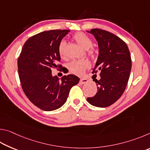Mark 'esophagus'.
<instances>
[{
	"mask_svg": "<svg viewBox=\"0 0 150 150\" xmlns=\"http://www.w3.org/2000/svg\"><path fill=\"white\" fill-rule=\"evenodd\" d=\"M80 84L81 85H84L86 84V83H88V80L87 79H85V78H81L80 79Z\"/></svg>",
	"mask_w": 150,
	"mask_h": 150,
	"instance_id": "esophagus-1",
	"label": "esophagus"
}]
</instances>
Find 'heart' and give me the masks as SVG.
<instances>
[{"label": "heart", "instance_id": "b5f03b06", "mask_svg": "<svg viewBox=\"0 0 150 150\" xmlns=\"http://www.w3.org/2000/svg\"><path fill=\"white\" fill-rule=\"evenodd\" d=\"M73 38L83 49L86 50H88V52L90 54L93 52L92 50H89L92 47L93 42L88 35L85 34L84 33L80 32L76 34L73 36ZM65 42L64 41H62L58 46V52H59L61 57L65 56ZM89 66L90 63L87 60H73L68 64V69L72 73L76 75H81L84 72L86 68L88 67Z\"/></svg>", "mask_w": 150, "mask_h": 150}]
</instances>
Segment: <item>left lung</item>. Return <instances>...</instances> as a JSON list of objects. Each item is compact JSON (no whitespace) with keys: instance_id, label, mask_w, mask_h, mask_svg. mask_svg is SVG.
Segmentation results:
<instances>
[{"instance_id":"1","label":"left lung","mask_w":150,"mask_h":150,"mask_svg":"<svg viewBox=\"0 0 150 150\" xmlns=\"http://www.w3.org/2000/svg\"><path fill=\"white\" fill-rule=\"evenodd\" d=\"M87 32L98 42V55L93 73L100 71V79L95 81L97 93L87 100L96 107H107L120 97L126 87L132 67L130 51L122 40L110 32L96 28Z\"/></svg>"}]
</instances>
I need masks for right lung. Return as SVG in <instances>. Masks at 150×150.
Segmentation results:
<instances>
[{
  "instance_id": "add662e5",
  "label": "right lung",
  "mask_w": 150,
  "mask_h": 150,
  "mask_svg": "<svg viewBox=\"0 0 150 150\" xmlns=\"http://www.w3.org/2000/svg\"><path fill=\"white\" fill-rule=\"evenodd\" d=\"M69 30H54L39 33L25 42L18 59L20 83L25 95L37 107L45 111L56 110L67 101L70 89L80 79L74 75L59 79L53 76V68L61 57L58 46Z\"/></svg>"
}]
</instances>
